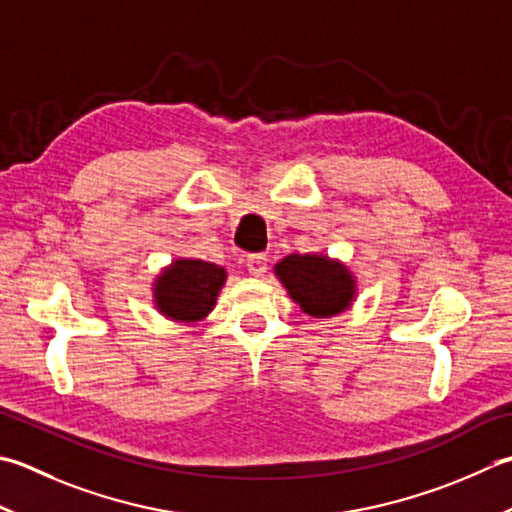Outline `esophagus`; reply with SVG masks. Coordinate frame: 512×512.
<instances>
[{"label": "esophagus", "mask_w": 512, "mask_h": 512, "mask_svg": "<svg viewBox=\"0 0 512 512\" xmlns=\"http://www.w3.org/2000/svg\"><path fill=\"white\" fill-rule=\"evenodd\" d=\"M246 268L253 277H262L268 268V257L266 255H248L246 257Z\"/></svg>", "instance_id": "1"}]
</instances>
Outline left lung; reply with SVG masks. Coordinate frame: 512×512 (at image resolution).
I'll return each mask as SVG.
<instances>
[{"mask_svg":"<svg viewBox=\"0 0 512 512\" xmlns=\"http://www.w3.org/2000/svg\"><path fill=\"white\" fill-rule=\"evenodd\" d=\"M275 275L310 317L344 313L357 293L353 273L326 255H288L275 266Z\"/></svg>","mask_w":512,"mask_h":512,"instance_id":"left-lung-1","label":"left lung"}]
</instances>
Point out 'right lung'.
Segmentation results:
<instances>
[{"mask_svg":"<svg viewBox=\"0 0 512 512\" xmlns=\"http://www.w3.org/2000/svg\"><path fill=\"white\" fill-rule=\"evenodd\" d=\"M226 270L202 259H175L153 284L155 306L175 322H199L215 308Z\"/></svg>","mask_w":512,"mask_h":512,"instance_id":"add662e5","label":"right lung"}]
</instances>
